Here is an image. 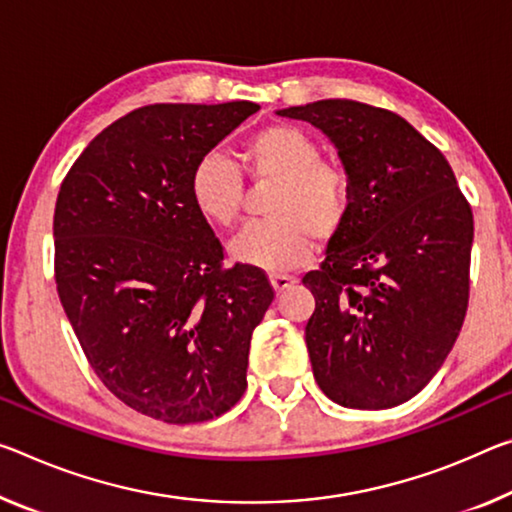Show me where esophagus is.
<instances>
[{"label": "esophagus", "mask_w": 512, "mask_h": 512, "mask_svg": "<svg viewBox=\"0 0 512 512\" xmlns=\"http://www.w3.org/2000/svg\"><path fill=\"white\" fill-rule=\"evenodd\" d=\"M271 285L280 294V291L294 287L296 285V278H294V275H287V273H273L271 275Z\"/></svg>", "instance_id": "34e87169"}]
</instances>
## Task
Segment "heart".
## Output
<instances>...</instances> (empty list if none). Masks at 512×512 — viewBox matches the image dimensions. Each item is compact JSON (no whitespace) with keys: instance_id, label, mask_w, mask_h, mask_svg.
<instances>
[{"instance_id":"obj_1","label":"heart","mask_w":512,"mask_h":512,"mask_svg":"<svg viewBox=\"0 0 512 512\" xmlns=\"http://www.w3.org/2000/svg\"><path fill=\"white\" fill-rule=\"evenodd\" d=\"M321 145L291 125H269L243 148V168L255 184H278L269 200L271 221L250 225L232 241V255L269 273L300 269L314 255L316 239L342 230L351 212V177L337 161L321 159ZM198 214L218 227L241 218V168L221 152L198 157L189 175Z\"/></svg>"}]
</instances>
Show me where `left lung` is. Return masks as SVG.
<instances>
[{
  "label": "left lung",
  "instance_id": "obj_1",
  "mask_svg": "<svg viewBox=\"0 0 512 512\" xmlns=\"http://www.w3.org/2000/svg\"><path fill=\"white\" fill-rule=\"evenodd\" d=\"M319 127L351 177L305 326L312 371L344 408L383 410L428 385L469 303L474 214L444 154L399 113L355 100L278 111Z\"/></svg>",
  "mask_w": 512,
  "mask_h": 512
}]
</instances>
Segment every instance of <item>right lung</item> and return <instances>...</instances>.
I'll return each mask as SVG.
<instances>
[{"instance_id": "1", "label": "right lung", "mask_w": 512, "mask_h": 512, "mask_svg": "<svg viewBox=\"0 0 512 512\" xmlns=\"http://www.w3.org/2000/svg\"><path fill=\"white\" fill-rule=\"evenodd\" d=\"M255 102L148 104L86 145L54 209V280L88 364L113 396L166 424L221 417L246 392L253 330L275 291L223 266L193 207L198 157Z\"/></svg>"}]
</instances>
